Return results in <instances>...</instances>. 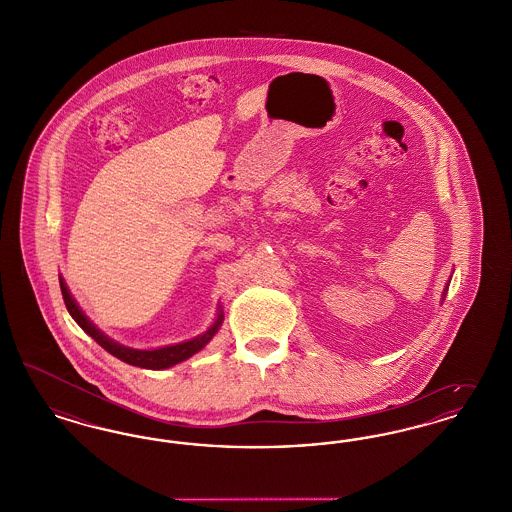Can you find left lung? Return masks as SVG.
<instances>
[{"label":"left lung","mask_w":512,"mask_h":512,"mask_svg":"<svg viewBox=\"0 0 512 512\" xmlns=\"http://www.w3.org/2000/svg\"><path fill=\"white\" fill-rule=\"evenodd\" d=\"M445 295H447V288H445V290H443V297H445Z\"/></svg>","instance_id":"8db88e82"}]
</instances>
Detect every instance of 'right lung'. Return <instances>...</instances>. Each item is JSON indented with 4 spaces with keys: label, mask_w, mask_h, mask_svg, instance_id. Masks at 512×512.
<instances>
[{
    "label": "right lung",
    "mask_w": 512,
    "mask_h": 512,
    "mask_svg": "<svg viewBox=\"0 0 512 512\" xmlns=\"http://www.w3.org/2000/svg\"><path fill=\"white\" fill-rule=\"evenodd\" d=\"M59 284H61V293L67 305V311L71 313V317L76 320V324L94 340L98 341L99 345L111 353L113 357L121 359L124 363L132 366H140V368H149V370H163V368H171V366L178 365L186 359H190L197 351H201L209 341L213 340V336L219 332L220 324H222V311L219 317L215 320V324L203 332L201 336H197L194 340L182 341V343H174V345H167V347H159V349H132V347H124L121 343H117L111 338H107L99 328L92 324V320L82 313V309L78 307V303L74 301L73 295L69 292L65 280L59 276Z\"/></svg>",
    "instance_id": "1"
}]
</instances>
